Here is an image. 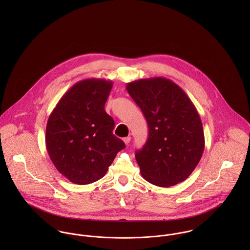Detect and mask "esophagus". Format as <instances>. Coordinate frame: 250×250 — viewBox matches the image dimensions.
<instances>
[{"label": "esophagus", "instance_id": "1", "mask_svg": "<svg viewBox=\"0 0 250 250\" xmlns=\"http://www.w3.org/2000/svg\"><path fill=\"white\" fill-rule=\"evenodd\" d=\"M123 142L125 143L126 145H128V144L130 143V142H131V137H126V138H124V139H123Z\"/></svg>", "mask_w": 250, "mask_h": 250}]
</instances>
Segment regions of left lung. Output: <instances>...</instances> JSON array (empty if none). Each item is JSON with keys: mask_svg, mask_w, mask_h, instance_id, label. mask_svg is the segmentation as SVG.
<instances>
[{"mask_svg": "<svg viewBox=\"0 0 250 250\" xmlns=\"http://www.w3.org/2000/svg\"><path fill=\"white\" fill-rule=\"evenodd\" d=\"M126 88L149 128L147 142L136 152L143 178L162 188L185 181L205 147L201 118L193 103L175 83L162 77L134 81Z\"/></svg>", "mask_w": 250, "mask_h": 250, "instance_id": "obj_1", "label": "left lung"}]
</instances>
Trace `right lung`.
Masks as SVG:
<instances>
[{
	"label": "right lung",
	"mask_w": 250,
	"mask_h": 250,
	"mask_svg": "<svg viewBox=\"0 0 250 250\" xmlns=\"http://www.w3.org/2000/svg\"><path fill=\"white\" fill-rule=\"evenodd\" d=\"M112 82L85 79L61 98L46 126V148L61 174L77 185L105 176L125 143L112 134L114 121L105 110Z\"/></svg>",
	"instance_id": "add662e5"
}]
</instances>
